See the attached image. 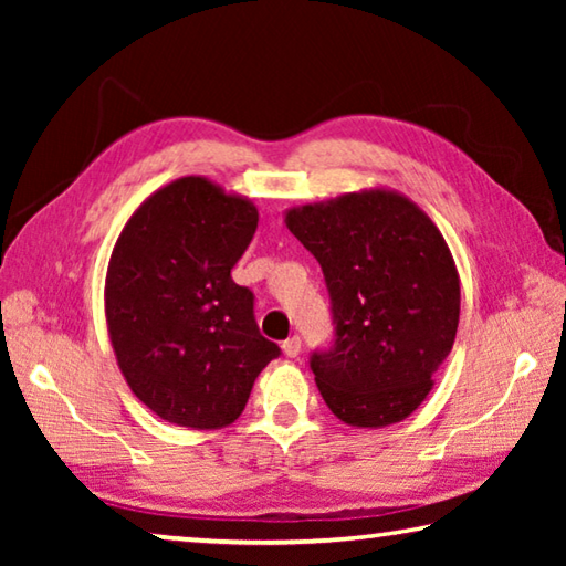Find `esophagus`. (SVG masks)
<instances>
[{"mask_svg":"<svg viewBox=\"0 0 566 566\" xmlns=\"http://www.w3.org/2000/svg\"><path fill=\"white\" fill-rule=\"evenodd\" d=\"M282 352L286 354V357H296V354L302 352V339L300 337H290V339H284L282 342Z\"/></svg>","mask_w":566,"mask_h":566,"instance_id":"obj_1","label":"esophagus"}]
</instances>
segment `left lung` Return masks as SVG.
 I'll return each instance as SVG.
<instances>
[{"instance_id":"1","label":"left lung","mask_w":566,"mask_h":566,"mask_svg":"<svg viewBox=\"0 0 566 566\" xmlns=\"http://www.w3.org/2000/svg\"><path fill=\"white\" fill-rule=\"evenodd\" d=\"M284 224L317 256L337 339L312 354L332 415L381 429L407 419L434 387L459 324V272L442 232L387 187L292 207Z\"/></svg>"}]
</instances>
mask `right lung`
<instances>
[{"instance_id": "1", "label": "right lung", "mask_w": 566, "mask_h": 566, "mask_svg": "<svg viewBox=\"0 0 566 566\" xmlns=\"http://www.w3.org/2000/svg\"><path fill=\"white\" fill-rule=\"evenodd\" d=\"M260 212L207 177H179L142 202L112 249L104 314L124 379L159 419L222 429L242 415L280 347L232 280Z\"/></svg>"}]
</instances>
